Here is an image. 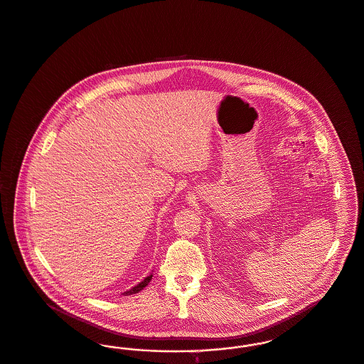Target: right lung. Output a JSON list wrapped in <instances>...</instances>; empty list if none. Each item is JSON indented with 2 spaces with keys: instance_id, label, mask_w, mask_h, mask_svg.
I'll return each mask as SVG.
<instances>
[{
  "instance_id": "obj_1",
  "label": "right lung",
  "mask_w": 364,
  "mask_h": 364,
  "mask_svg": "<svg viewBox=\"0 0 364 364\" xmlns=\"http://www.w3.org/2000/svg\"><path fill=\"white\" fill-rule=\"evenodd\" d=\"M151 278H153V274H150L149 277L144 278L141 282H139L136 287H134L132 289H129V291H127V292H124L122 294H125V296H127V294H138V292H140L144 287H147V285H149V282L151 281Z\"/></svg>"
}]
</instances>
